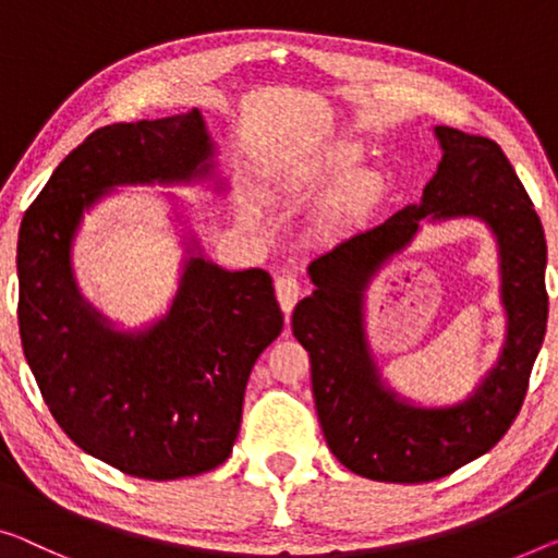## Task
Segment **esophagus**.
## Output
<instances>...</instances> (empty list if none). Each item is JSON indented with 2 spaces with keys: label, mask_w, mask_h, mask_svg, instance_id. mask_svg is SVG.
<instances>
[{
  "label": "esophagus",
  "mask_w": 558,
  "mask_h": 558,
  "mask_svg": "<svg viewBox=\"0 0 558 558\" xmlns=\"http://www.w3.org/2000/svg\"><path fill=\"white\" fill-rule=\"evenodd\" d=\"M276 295L282 313L290 315L298 303V295H301V282H298L293 272H282V276L276 278Z\"/></svg>",
  "instance_id": "obj_1"
}]
</instances>
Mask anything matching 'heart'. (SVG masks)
I'll list each match as a JSON object with an SVG mask.
<instances>
[{"label":"heart","mask_w":558,"mask_h":558,"mask_svg":"<svg viewBox=\"0 0 558 558\" xmlns=\"http://www.w3.org/2000/svg\"><path fill=\"white\" fill-rule=\"evenodd\" d=\"M361 160L363 149L353 143H332L313 149L280 174L272 193L305 199L338 185L323 210V226L330 232L353 230L368 220L388 195L386 174L373 168L355 170ZM240 218L243 222H255V213L243 207Z\"/></svg>","instance_id":"heart-1"}]
</instances>
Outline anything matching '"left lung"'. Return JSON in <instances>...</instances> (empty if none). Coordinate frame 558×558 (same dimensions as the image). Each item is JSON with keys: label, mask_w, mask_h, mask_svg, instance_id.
Returning <instances> with one entry per match:
<instances>
[{"label": "left lung", "mask_w": 558, "mask_h": 558, "mask_svg": "<svg viewBox=\"0 0 558 558\" xmlns=\"http://www.w3.org/2000/svg\"><path fill=\"white\" fill-rule=\"evenodd\" d=\"M436 174L421 203L355 232L307 265L313 295L293 311V336L311 355L315 411L332 456L348 471L388 484L444 478L501 440L517 418L542 351L546 238L534 203L494 140L434 128ZM478 219L499 247L507 340L497 363L459 404L421 407L390 389L364 332V290L422 227Z\"/></svg>", "instance_id": "left-lung-1"}]
</instances>
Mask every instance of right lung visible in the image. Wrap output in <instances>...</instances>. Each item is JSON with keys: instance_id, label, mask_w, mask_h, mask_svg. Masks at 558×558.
Returning <instances> with one entry per match:
<instances>
[{"instance_id": "add662e5", "label": "right lung", "mask_w": 558, "mask_h": 558, "mask_svg": "<svg viewBox=\"0 0 558 558\" xmlns=\"http://www.w3.org/2000/svg\"><path fill=\"white\" fill-rule=\"evenodd\" d=\"M215 155L197 107L107 124L57 165L22 218L16 318L24 359L64 434L128 476L172 481L228 459L247 378L280 336L282 313L268 272L220 268L185 230L168 313L122 330L80 293L74 238L85 213L118 187L207 182L226 193Z\"/></svg>"}]
</instances>
